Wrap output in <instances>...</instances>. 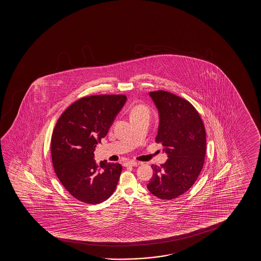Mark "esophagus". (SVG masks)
<instances>
[{
    "instance_id": "obj_1",
    "label": "esophagus",
    "mask_w": 261,
    "mask_h": 261,
    "mask_svg": "<svg viewBox=\"0 0 261 261\" xmlns=\"http://www.w3.org/2000/svg\"><path fill=\"white\" fill-rule=\"evenodd\" d=\"M137 165H138V163L134 161H125L124 163L125 167H136Z\"/></svg>"
}]
</instances>
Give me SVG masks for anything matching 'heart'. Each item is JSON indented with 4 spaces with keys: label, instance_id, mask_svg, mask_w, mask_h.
<instances>
[{
    "label": "heart",
    "instance_id": "heart-1",
    "mask_svg": "<svg viewBox=\"0 0 261 261\" xmlns=\"http://www.w3.org/2000/svg\"><path fill=\"white\" fill-rule=\"evenodd\" d=\"M150 118V110L144 104H137L132 108L130 111V119H140V118Z\"/></svg>",
    "mask_w": 261,
    "mask_h": 261
}]
</instances>
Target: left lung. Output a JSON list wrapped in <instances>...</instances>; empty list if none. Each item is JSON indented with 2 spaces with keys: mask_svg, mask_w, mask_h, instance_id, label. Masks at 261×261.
Wrapping results in <instances>:
<instances>
[{
  "mask_svg": "<svg viewBox=\"0 0 261 261\" xmlns=\"http://www.w3.org/2000/svg\"><path fill=\"white\" fill-rule=\"evenodd\" d=\"M160 123L156 143L164 147L168 161L151 165L153 175L147 188L154 196L170 200L187 192L204 164L206 132L198 111L188 100L166 91L149 93Z\"/></svg>",
  "mask_w": 261,
  "mask_h": 261,
  "instance_id": "left-lung-1",
  "label": "left lung"
}]
</instances>
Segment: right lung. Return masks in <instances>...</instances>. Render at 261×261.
Here are the masks:
<instances>
[{
    "label": "right lung",
    "instance_id": "right-lung-1",
    "mask_svg": "<svg viewBox=\"0 0 261 261\" xmlns=\"http://www.w3.org/2000/svg\"><path fill=\"white\" fill-rule=\"evenodd\" d=\"M126 101L123 94L92 95L72 103L58 119L50 151L54 171L76 200L98 204L114 193L122 166L95 162L93 151Z\"/></svg>",
    "mask_w": 261,
    "mask_h": 261
}]
</instances>
